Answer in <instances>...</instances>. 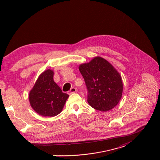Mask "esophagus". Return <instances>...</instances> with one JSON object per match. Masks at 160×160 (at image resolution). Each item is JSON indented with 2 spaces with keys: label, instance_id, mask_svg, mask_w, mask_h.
Listing matches in <instances>:
<instances>
[{
  "label": "esophagus",
  "instance_id": "34e87169",
  "mask_svg": "<svg viewBox=\"0 0 160 160\" xmlns=\"http://www.w3.org/2000/svg\"><path fill=\"white\" fill-rule=\"evenodd\" d=\"M76 92V89L75 88H71V89L70 91H68V93L69 94H71V93H75Z\"/></svg>",
  "mask_w": 160,
  "mask_h": 160
}]
</instances>
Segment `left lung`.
<instances>
[{"label": "left lung", "instance_id": "obj_1", "mask_svg": "<svg viewBox=\"0 0 160 160\" xmlns=\"http://www.w3.org/2000/svg\"><path fill=\"white\" fill-rule=\"evenodd\" d=\"M79 70L88 90V102L101 111L114 108L121 100L122 82L120 74L105 59L96 57L88 63L82 64Z\"/></svg>", "mask_w": 160, "mask_h": 160}]
</instances>
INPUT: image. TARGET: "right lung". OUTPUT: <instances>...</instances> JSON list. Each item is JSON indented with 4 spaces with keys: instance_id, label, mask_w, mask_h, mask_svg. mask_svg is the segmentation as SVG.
<instances>
[{
    "instance_id": "obj_1",
    "label": "right lung",
    "mask_w": 160,
    "mask_h": 160,
    "mask_svg": "<svg viewBox=\"0 0 160 160\" xmlns=\"http://www.w3.org/2000/svg\"><path fill=\"white\" fill-rule=\"evenodd\" d=\"M53 75L54 72L50 69L44 71L29 94L32 108L44 117H55L60 113L69 96L54 82Z\"/></svg>"
}]
</instances>
